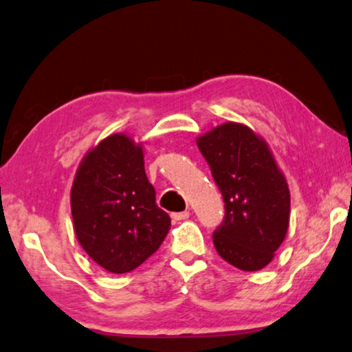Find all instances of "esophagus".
Masks as SVG:
<instances>
[{
    "mask_svg": "<svg viewBox=\"0 0 352 352\" xmlns=\"http://www.w3.org/2000/svg\"><path fill=\"white\" fill-rule=\"evenodd\" d=\"M188 217H190V212L185 210V212H175V214H172V219L175 221H180V220H186Z\"/></svg>",
    "mask_w": 352,
    "mask_h": 352,
    "instance_id": "1",
    "label": "esophagus"
}]
</instances>
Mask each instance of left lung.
I'll return each instance as SVG.
<instances>
[{"label": "left lung", "mask_w": 352, "mask_h": 352, "mask_svg": "<svg viewBox=\"0 0 352 352\" xmlns=\"http://www.w3.org/2000/svg\"><path fill=\"white\" fill-rule=\"evenodd\" d=\"M225 201L214 231L221 258L242 271H258L285 239L290 191L263 138L244 124L225 122L197 138Z\"/></svg>", "instance_id": "1"}]
</instances>
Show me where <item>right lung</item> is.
Here are the masks:
<instances>
[{
    "mask_svg": "<svg viewBox=\"0 0 352 352\" xmlns=\"http://www.w3.org/2000/svg\"><path fill=\"white\" fill-rule=\"evenodd\" d=\"M72 215L86 254L115 274L138 268L170 230L146 178L142 146L124 133L107 137L84 156L72 186Z\"/></svg>",
    "mask_w": 352,
    "mask_h": 352,
    "instance_id": "obj_1",
    "label": "right lung"
}]
</instances>
